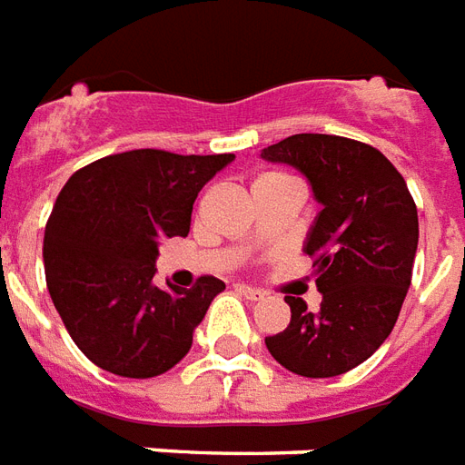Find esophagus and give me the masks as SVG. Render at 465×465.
Returning a JSON list of instances; mask_svg holds the SVG:
<instances>
[{"label": "esophagus", "mask_w": 465, "mask_h": 465, "mask_svg": "<svg viewBox=\"0 0 465 465\" xmlns=\"http://www.w3.org/2000/svg\"><path fill=\"white\" fill-rule=\"evenodd\" d=\"M236 291H239L243 298H249V301H263V293H261V291H256V288H251V285L239 283L236 285Z\"/></svg>", "instance_id": "34e87169"}]
</instances>
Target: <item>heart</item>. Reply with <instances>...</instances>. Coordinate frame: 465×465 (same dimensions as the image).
Segmentation results:
<instances>
[{
	"label": "heart",
	"instance_id": "heart-1",
	"mask_svg": "<svg viewBox=\"0 0 465 465\" xmlns=\"http://www.w3.org/2000/svg\"><path fill=\"white\" fill-rule=\"evenodd\" d=\"M259 182H288V177H283V174H263Z\"/></svg>",
	"mask_w": 465,
	"mask_h": 465
}]
</instances>
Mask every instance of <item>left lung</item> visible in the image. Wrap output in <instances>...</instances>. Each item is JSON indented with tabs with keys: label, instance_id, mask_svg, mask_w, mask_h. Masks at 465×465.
Instances as JSON below:
<instances>
[{
	"label": "left lung",
	"instance_id": "obj_1",
	"mask_svg": "<svg viewBox=\"0 0 465 465\" xmlns=\"http://www.w3.org/2000/svg\"><path fill=\"white\" fill-rule=\"evenodd\" d=\"M261 157L295 167L322 206L302 243L320 311L285 295L291 322L266 338L268 352L301 377H338L372 357L397 322L419 243L414 199L380 150L347 137L301 133Z\"/></svg>",
	"mask_w": 465,
	"mask_h": 465
}]
</instances>
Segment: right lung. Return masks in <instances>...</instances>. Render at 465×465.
<instances>
[{
	"instance_id": "1",
	"label": "right lung",
	"mask_w": 465,
	"mask_h": 465,
	"mask_svg": "<svg viewBox=\"0 0 465 465\" xmlns=\"http://www.w3.org/2000/svg\"><path fill=\"white\" fill-rule=\"evenodd\" d=\"M233 154L130 150L71 174L44 233L51 301L78 350L101 370L147 380L167 372L226 285H154L160 242L187 236L192 206Z\"/></svg>"
}]
</instances>
